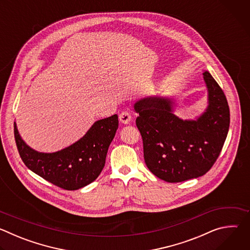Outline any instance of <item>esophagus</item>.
<instances>
[{"instance_id": "esophagus-1", "label": "esophagus", "mask_w": 250, "mask_h": 250, "mask_svg": "<svg viewBox=\"0 0 250 250\" xmlns=\"http://www.w3.org/2000/svg\"><path fill=\"white\" fill-rule=\"evenodd\" d=\"M119 119H120V122H121V123H123V124H125V125H127V124L130 122V120H131V116H130V114H129L128 112L124 111V112L121 113Z\"/></svg>"}]
</instances>
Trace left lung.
<instances>
[{"instance_id":"1","label":"left lung","mask_w":250,"mask_h":250,"mask_svg":"<svg viewBox=\"0 0 250 250\" xmlns=\"http://www.w3.org/2000/svg\"><path fill=\"white\" fill-rule=\"evenodd\" d=\"M208 104L195 121H183L173 113L169 98L148 97L134 104L136 126L144 142L147 168L169 183L183 182L206 174L222 151L229 128L226 95L205 71Z\"/></svg>"}]
</instances>
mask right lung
<instances>
[{
	"label": "right lung",
	"mask_w": 250,
	"mask_h": 250,
	"mask_svg": "<svg viewBox=\"0 0 250 250\" xmlns=\"http://www.w3.org/2000/svg\"><path fill=\"white\" fill-rule=\"evenodd\" d=\"M119 126L118 115L97 121L72 146L53 153L35 151L21 139L15 123V139L25 166L64 190H78L95 181Z\"/></svg>",
	"instance_id": "obj_1"
}]
</instances>
